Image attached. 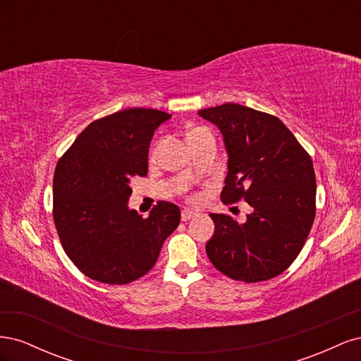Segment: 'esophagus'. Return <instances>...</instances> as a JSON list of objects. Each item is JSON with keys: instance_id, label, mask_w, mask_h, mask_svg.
Returning a JSON list of instances; mask_svg holds the SVG:
<instances>
[{"instance_id": "1", "label": "esophagus", "mask_w": 361, "mask_h": 361, "mask_svg": "<svg viewBox=\"0 0 361 361\" xmlns=\"http://www.w3.org/2000/svg\"><path fill=\"white\" fill-rule=\"evenodd\" d=\"M197 215V212L195 211H191V209H183L182 211V214H180V218H182V221H188V220H191L192 216H195Z\"/></svg>"}]
</instances>
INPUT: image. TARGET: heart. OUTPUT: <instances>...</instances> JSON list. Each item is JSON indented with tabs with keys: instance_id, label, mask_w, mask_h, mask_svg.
Returning a JSON list of instances; mask_svg holds the SVG:
<instances>
[{
	"instance_id": "obj_1",
	"label": "heart",
	"mask_w": 361,
	"mask_h": 361,
	"mask_svg": "<svg viewBox=\"0 0 361 361\" xmlns=\"http://www.w3.org/2000/svg\"><path fill=\"white\" fill-rule=\"evenodd\" d=\"M199 129H203V128H199ZM199 129H194V130H192V133H195V130H199ZM190 134H191V133H190Z\"/></svg>"
}]
</instances>
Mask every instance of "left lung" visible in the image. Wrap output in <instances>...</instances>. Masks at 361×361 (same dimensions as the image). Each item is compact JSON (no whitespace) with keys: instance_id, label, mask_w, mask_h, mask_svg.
I'll return each mask as SVG.
<instances>
[{"instance_id":"1","label":"left lung","mask_w":361,"mask_h":361,"mask_svg":"<svg viewBox=\"0 0 361 361\" xmlns=\"http://www.w3.org/2000/svg\"><path fill=\"white\" fill-rule=\"evenodd\" d=\"M227 150L224 203L244 199L245 221L211 214L215 233L206 244L212 265L233 280L274 279L290 267L307 239L316 212L310 155L280 118L239 104L204 108Z\"/></svg>"}]
</instances>
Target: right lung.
<instances>
[{"label": "right lung", "instance_id": "1", "mask_svg": "<svg viewBox=\"0 0 361 361\" xmlns=\"http://www.w3.org/2000/svg\"><path fill=\"white\" fill-rule=\"evenodd\" d=\"M171 116L128 108L97 118L76 137L54 173L52 215L61 245L82 274L106 285L143 277L180 211L158 202L149 216L129 209V182L147 174L150 140Z\"/></svg>", "mask_w": 361, "mask_h": 361}]
</instances>
